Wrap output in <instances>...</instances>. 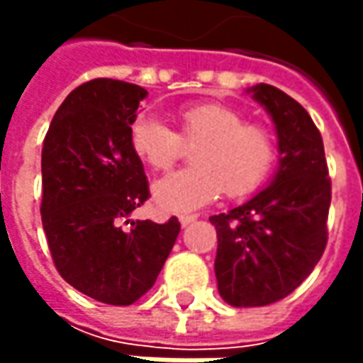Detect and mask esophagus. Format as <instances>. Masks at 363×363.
<instances>
[{
  "instance_id": "obj_1",
  "label": "esophagus",
  "mask_w": 363,
  "mask_h": 363,
  "mask_svg": "<svg viewBox=\"0 0 363 363\" xmlns=\"http://www.w3.org/2000/svg\"><path fill=\"white\" fill-rule=\"evenodd\" d=\"M194 220H196V216H179V224H182V226H188Z\"/></svg>"
}]
</instances>
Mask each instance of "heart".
Returning <instances> with one entry per match:
<instances>
[{"mask_svg":"<svg viewBox=\"0 0 363 363\" xmlns=\"http://www.w3.org/2000/svg\"><path fill=\"white\" fill-rule=\"evenodd\" d=\"M179 135L153 115L133 121V153L153 169H169L184 143L200 141L196 167L165 175L153 184V200L161 212L186 214L214 202L222 189L230 198L257 191L274 163L271 133L224 103H194L177 111Z\"/></svg>","mask_w":363,"mask_h":363,"instance_id":"b5f03b06","label":"heart"}]
</instances>
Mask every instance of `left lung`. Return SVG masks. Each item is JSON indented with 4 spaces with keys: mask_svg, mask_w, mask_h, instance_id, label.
I'll return each instance as SVG.
<instances>
[{
    "mask_svg": "<svg viewBox=\"0 0 363 363\" xmlns=\"http://www.w3.org/2000/svg\"><path fill=\"white\" fill-rule=\"evenodd\" d=\"M271 117L279 165L269 186L216 226L218 293L232 307L283 299L311 274L328 244L331 182L321 133L303 106L271 84L246 89Z\"/></svg>",
    "mask_w": 363,
    "mask_h": 363,
    "instance_id": "obj_1",
    "label": "left lung"
}]
</instances>
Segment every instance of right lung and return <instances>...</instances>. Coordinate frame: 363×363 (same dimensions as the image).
Here are the masks:
<instances>
[{"label": "right lung", "instance_id": "add662e5", "mask_svg": "<svg viewBox=\"0 0 363 363\" xmlns=\"http://www.w3.org/2000/svg\"><path fill=\"white\" fill-rule=\"evenodd\" d=\"M145 96L123 80L84 82L64 99L42 147L40 212L54 264L68 285L106 305L145 295L179 234L177 218L127 220L149 198L129 141Z\"/></svg>", "mask_w": 363, "mask_h": 363}]
</instances>
